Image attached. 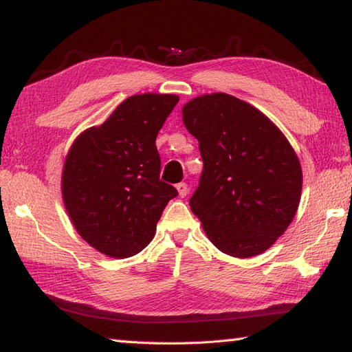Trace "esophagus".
I'll list each match as a JSON object with an SVG mask.
<instances>
[{"instance_id":"esophagus-1","label":"esophagus","mask_w":352,"mask_h":352,"mask_svg":"<svg viewBox=\"0 0 352 352\" xmlns=\"http://www.w3.org/2000/svg\"><path fill=\"white\" fill-rule=\"evenodd\" d=\"M177 190H178V195H180V197H186L188 192H189V188H188L186 183H178Z\"/></svg>"}]
</instances>
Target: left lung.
<instances>
[{"instance_id": "left-lung-1", "label": "left lung", "mask_w": 352, "mask_h": 352, "mask_svg": "<svg viewBox=\"0 0 352 352\" xmlns=\"http://www.w3.org/2000/svg\"><path fill=\"white\" fill-rule=\"evenodd\" d=\"M183 122L204 162L189 206L225 254L250 258L270 248L300 205L301 166L269 118L225 93L183 107Z\"/></svg>"}]
</instances>
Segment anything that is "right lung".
<instances>
[{
	"mask_svg": "<svg viewBox=\"0 0 352 352\" xmlns=\"http://www.w3.org/2000/svg\"><path fill=\"white\" fill-rule=\"evenodd\" d=\"M178 102L175 94L127 98L105 122L85 130L65 160V208L93 248L130 258L153 239L177 189L160 180L157 135Z\"/></svg>",
	"mask_w": 352,
	"mask_h": 352,
	"instance_id": "1",
	"label": "right lung"
}]
</instances>
